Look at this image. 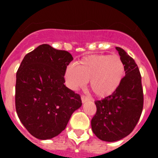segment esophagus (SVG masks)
I'll list each match as a JSON object with an SVG mask.
<instances>
[{"mask_svg":"<svg viewBox=\"0 0 158 158\" xmlns=\"http://www.w3.org/2000/svg\"><path fill=\"white\" fill-rule=\"evenodd\" d=\"M81 101H82V103H85L86 102L89 101V98L85 96H81Z\"/></svg>","mask_w":158,"mask_h":158,"instance_id":"esophagus-1","label":"esophagus"}]
</instances>
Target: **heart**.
Returning <instances> with one entry per match:
<instances>
[{
	"label": "heart",
	"mask_w": 158,
	"mask_h": 158,
	"mask_svg": "<svg viewBox=\"0 0 158 158\" xmlns=\"http://www.w3.org/2000/svg\"><path fill=\"white\" fill-rule=\"evenodd\" d=\"M125 74V64L116 55H92L78 64H70L64 71L69 89H81L90 80V89L97 98H105L115 93Z\"/></svg>",
	"instance_id": "1"
}]
</instances>
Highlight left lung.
<instances>
[{
  "instance_id": "obj_1",
  "label": "left lung",
  "mask_w": 158,
  "mask_h": 158,
  "mask_svg": "<svg viewBox=\"0 0 158 158\" xmlns=\"http://www.w3.org/2000/svg\"><path fill=\"white\" fill-rule=\"evenodd\" d=\"M115 49L125 64V76L114 94L95 102L97 112L91 120L94 135L106 142H115L130 135L139 120L143 105L138 65L122 48Z\"/></svg>"
}]
</instances>
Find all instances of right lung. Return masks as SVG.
Returning <instances> with one entry per match:
<instances>
[{"instance_id": "add662e5", "label": "right lung", "mask_w": 158, "mask_h": 158, "mask_svg": "<svg viewBox=\"0 0 158 158\" xmlns=\"http://www.w3.org/2000/svg\"><path fill=\"white\" fill-rule=\"evenodd\" d=\"M72 60L66 51L43 44L26 55L19 67L16 112L26 130L38 139L60 135L82 106L79 94L64 84V71Z\"/></svg>"}]
</instances>
